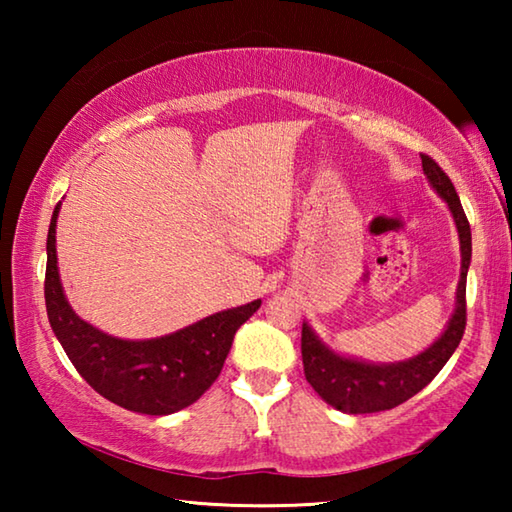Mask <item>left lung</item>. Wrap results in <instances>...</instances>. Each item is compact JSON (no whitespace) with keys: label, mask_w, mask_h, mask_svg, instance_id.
I'll use <instances>...</instances> for the list:
<instances>
[{"label":"left lung","mask_w":512,"mask_h":512,"mask_svg":"<svg viewBox=\"0 0 512 512\" xmlns=\"http://www.w3.org/2000/svg\"><path fill=\"white\" fill-rule=\"evenodd\" d=\"M422 169L427 173L433 189L445 198L449 210L456 221L458 237H461V282L456 291V311L445 334L424 350L415 359L391 363V366H372V363L354 361L336 357L332 350H327L318 336L307 325H302V366L311 388L323 397L327 404L343 413H375L388 411L411 400L415 393H420L429 381L443 370L445 363L452 357L454 350L461 343L467 323V302H465V282L467 266L472 259V232L470 221L463 212L461 198L449 180L447 173L438 167V162L429 158L427 153H420Z\"/></svg>","instance_id":"left-lung-1"}]
</instances>
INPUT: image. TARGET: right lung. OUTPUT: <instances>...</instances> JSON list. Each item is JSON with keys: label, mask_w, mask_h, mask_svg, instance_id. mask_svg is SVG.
<instances>
[{"label": "right lung", "mask_w": 512, "mask_h": 512, "mask_svg": "<svg viewBox=\"0 0 512 512\" xmlns=\"http://www.w3.org/2000/svg\"><path fill=\"white\" fill-rule=\"evenodd\" d=\"M58 207L47 235L45 305L51 329L69 361L94 391L128 411L167 415L194 404L221 375L237 329L255 314L262 300L219 311L176 334L151 341H121L103 334L74 314L60 287Z\"/></svg>", "instance_id": "obj_1"}]
</instances>
